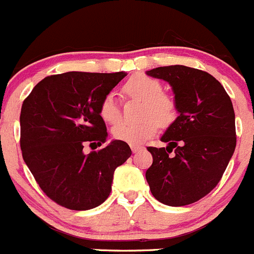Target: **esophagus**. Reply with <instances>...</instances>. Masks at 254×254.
Returning a JSON list of instances; mask_svg holds the SVG:
<instances>
[{"instance_id":"obj_1","label":"esophagus","mask_w":254,"mask_h":254,"mask_svg":"<svg viewBox=\"0 0 254 254\" xmlns=\"http://www.w3.org/2000/svg\"><path fill=\"white\" fill-rule=\"evenodd\" d=\"M130 149H132V152H133V153H137V152H139V150L144 149V147H143V145L132 144V145H130Z\"/></svg>"}]
</instances>
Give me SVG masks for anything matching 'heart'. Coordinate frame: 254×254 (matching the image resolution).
Returning <instances> with one entry per match:
<instances>
[{"mask_svg":"<svg viewBox=\"0 0 254 254\" xmlns=\"http://www.w3.org/2000/svg\"><path fill=\"white\" fill-rule=\"evenodd\" d=\"M122 91L126 96L139 99L144 102L142 117L147 119L137 124L121 122L112 128L115 139L128 144H140L157 132L159 125L169 126L177 119V102L172 95L163 91V85L159 80L143 74L134 75L122 86ZM149 116L155 119L149 118ZM100 116L110 125L117 124L121 120V106L114 92H109L102 99L100 104Z\"/></svg>","mask_w":254,"mask_h":254,"instance_id":"heart-1","label":"heart"}]
</instances>
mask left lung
I'll return each mask as SVG.
<instances>
[{"label": "left lung", "mask_w": 254, "mask_h": 254, "mask_svg": "<svg viewBox=\"0 0 254 254\" xmlns=\"http://www.w3.org/2000/svg\"><path fill=\"white\" fill-rule=\"evenodd\" d=\"M147 75L169 82L179 116L160 140L148 147L153 164L145 172L153 196L168 206H184L218 184L236 148L235 111L222 85L209 72L184 65L160 66ZM175 150V154L170 153Z\"/></svg>", "instance_id": "left-lung-1"}]
</instances>
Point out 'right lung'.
<instances>
[{
  "label": "right lung",
  "instance_id": "add662e5",
  "mask_svg": "<svg viewBox=\"0 0 254 254\" xmlns=\"http://www.w3.org/2000/svg\"><path fill=\"white\" fill-rule=\"evenodd\" d=\"M126 75H50L23 101L22 155L44 194L60 206L81 211L101 205L111 192L116 168L132 154L129 145L117 139L89 154L82 150L107 140L100 104Z\"/></svg>",
  "mask_w": 254,
  "mask_h": 254
}]
</instances>
